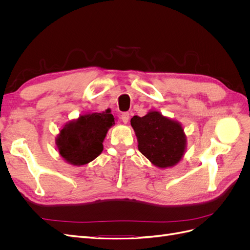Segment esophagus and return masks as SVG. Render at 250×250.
<instances>
[{"label":"esophagus","instance_id":"obj_1","mask_svg":"<svg viewBox=\"0 0 250 250\" xmlns=\"http://www.w3.org/2000/svg\"><path fill=\"white\" fill-rule=\"evenodd\" d=\"M121 119H122V122H123L124 124H127L128 120H129V113H128V112L122 113V116H121Z\"/></svg>","mask_w":250,"mask_h":250}]
</instances>
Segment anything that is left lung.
Listing matches in <instances>:
<instances>
[{"label":"left lung","mask_w":250,"mask_h":250,"mask_svg":"<svg viewBox=\"0 0 250 250\" xmlns=\"http://www.w3.org/2000/svg\"><path fill=\"white\" fill-rule=\"evenodd\" d=\"M130 123L137 135L140 152L156 167H173L183 158L187 138L177 121L151 110L142 118L134 116Z\"/></svg>","instance_id":"obj_1"}]
</instances>
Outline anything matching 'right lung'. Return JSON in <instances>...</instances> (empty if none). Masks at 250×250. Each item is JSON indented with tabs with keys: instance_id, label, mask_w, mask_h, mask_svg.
Returning a JSON list of instances; mask_svg holds the SVG:
<instances>
[{
	"instance_id": "add662e5",
	"label": "right lung",
	"mask_w": 250,
	"mask_h": 250,
	"mask_svg": "<svg viewBox=\"0 0 250 250\" xmlns=\"http://www.w3.org/2000/svg\"><path fill=\"white\" fill-rule=\"evenodd\" d=\"M115 118L109 109L85 113L71 121L60 130L56 139L59 154L74 166L86 165L103 151V141Z\"/></svg>"
}]
</instances>
